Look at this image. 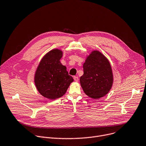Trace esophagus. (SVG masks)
I'll return each instance as SVG.
<instances>
[{
    "instance_id": "obj_1",
    "label": "esophagus",
    "mask_w": 146,
    "mask_h": 146,
    "mask_svg": "<svg viewBox=\"0 0 146 146\" xmlns=\"http://www.w3.org/2000/svg\"><path fill=\"white\" fill-rule=\"evenodd\" d=\"M74 80L75 82H78V80H79V78H78V76H74Z\"/></svg>"
}]
</instances>
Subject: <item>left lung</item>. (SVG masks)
Wrapping results in <instances>:
<instances>
[{"label": "left lung", "mask_w": 146, "mask_h": 146, "mask_svg": "<svg viewBox=\"0 0 146 146\" xmlns=\"http://www.w3.org/2000/svg\"><path fill=\"white\" fill-rule=\"evenodd\" d=\"M83 68L80 83L85 94L94 99L105 96L113 82V72L108 59L99 51H92L86 57Z\"/></svg>", "instance_id": "8db88e82"}]
</instances>
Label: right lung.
<instances>
[{
  "label": "right lung",
  "mask_w": 146,
  "mask_h": 146,
  "mask_svg": "<svg viewBox=\"0 0 146 146\" xmlns=\"http://www.w3.org/2000/svg\"><path fill=\"white\" fill-rule=\"evenodd\" d=\"M62 53L57 48L50 51L42 57L35 72V83L38 92L50 100L62 96L74 81L60 61Z\"/></svg>",
  "instance_id": "1"
}]
</instances>
